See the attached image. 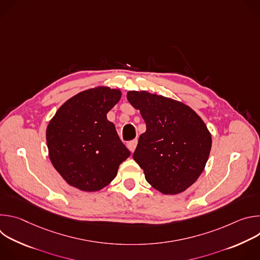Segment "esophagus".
<instances>
[{"label": "esophagus", "mask_w": 260, "mask_h": 260, "mask_svg": "<svg viewBox=\"0 0 260 260\" xmlns=\"http://www.w3.org/2000/svg\"><path fill=\"white\" fill-rule=\"evenodd\" d=\"M137 144H138V140H133V141H131V142L127 144V148H128V150H129L131 152H134V151H135L136 147H137Z\"/></svg>", "instance_id": "34e87169"}]
</instances>
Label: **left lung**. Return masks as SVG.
I'll use <instances>...</instances> for the list:
<instances>
[{
    "mask_svg": "<svg viewBox=\"0 0 260 260\" xmlns=\"http://www.w3.org/2000/svg\"><path fill=\"white\" fill-rule=\"evenodd\" d=\"M126 98L146 123L133 155L146 181L164 194L185 191L210 155L212 136L206 123L189 106L171 98L146 90H129Z\"/></svg>",
    "mask_w": 260,
    "mask_h": 260,
    "instance_id": "8db88e82",
    "label": "left lung"
}]
</instances>
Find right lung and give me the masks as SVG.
Here are the masks:
<instances>
[{
  "instance_id": "right-lung-1",
  "label": "right lung",
  "mask_w": 260,
  "mask_h": 260,
  "mask_svg": "<svg viewBox=\"0 0 260 260\" xmlns=\"http://www.w3.org/2000/svg\"><path fill=\"white\" fill-rule=\"evenodd\" d=\"M121 90L95 86L66 101L50 119L46 142L51 164L71 186L94 192L114 180L131 152L107 113Z\"/></svg>"
}]
</instances>
